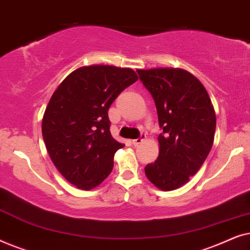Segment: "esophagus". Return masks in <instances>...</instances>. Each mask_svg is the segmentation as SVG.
I'll list each match as a JSON object with an SVG mask.
<instances>
[{
	"mask_svg": "<svg viewBox=\"0 0 250 250\" xmlns=\"http://www.w3.org/2000/svg\"><path fill=\"white\" fill-rule=\"evenodd\" d=\"M145 138H146V135H145V134H142L141 136H140V138L132 140V143H133V145H134V146H139L140 143H142V142H143V140H145Z\"/></svg>",
	"mask_w": 250,
	"mask_h": 250,
	"instance_id": "obj_1",
	"label": "esophagus"
}]
</instances>
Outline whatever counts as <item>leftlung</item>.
<instances>
[{
	"label": "left lung",
	"instance_id": "1",
	"mask_svg": "<svg viewBox=\"0 0 250 250\" xmlns=\"http://www.w3.org/2000/svg\"><path fill=\"white\" fill-rule=\"evenodd\" d=\"M156 104L160 128L159 156L145 167L153 186L172 191L189 182L214 142L216 116L206 88L181 68L138 69Z\"/></svg>",
	"mask_w": 250,
	"mask_h": 250
}]
</instances>
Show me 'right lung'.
Masks as SVG:
<instances>
[{
  "label": "right lung",
  "mask_w": 250,
  "mask_h": 250,
  "mask_svg": "<svg viewBox=\"0 0 250 250\" xmlns=\"http://www.w3.org/2000/svg\"><path fill=\"white\" fill-rule=\"evenodd\" d=\"M138 78L131 68L91 64L70 73L53 92L43 140L54 166L78 189H94L111 173L115 153L125 145L111 136L108 110Z\"/></svg>",
  "instance_id": "obj_1"
}]
</instances>
